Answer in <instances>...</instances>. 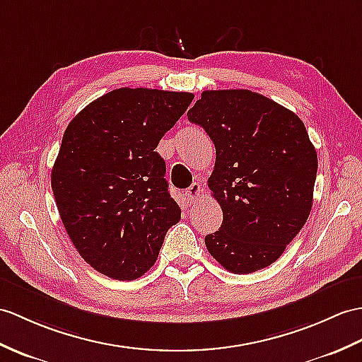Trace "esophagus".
<instances>
[{"instance_id":"1","label":"esophagus","mask_w":362,"mask_h":362,"mask_svg":"<svg viewBox=\"0 0 362 362\" xmlns=\"http://www.w3.org/2000/svg\"><path fill=\"white\" fill-rule=\"evenodd\" d=\"M200 192H202V185L200 183H192L191 187L185 191V199L189 205H194L196 202L200 199Z\"/></svg>"}]
</instances>
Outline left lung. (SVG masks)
Returning <instances> with one entry per match:
<instances>
[{
    "label": "left lung",
    "mask_w": 362,
    "mask_h": 362,
    "mask_svg": "<svg viewBox=\"0 0 362 362\" xmlns=\"http://www.w3.org/2000/svg\"><path fill=\"white\" fill-rule=\"evenodd\" d=\"M188 119L216 146L208 187L223 221L205 236L209 255L236 274L272 265L312 211L317 156L304 123L247 89L202 92Z\"/></svg>",
    "instance_id": "1"
}]
</instances>
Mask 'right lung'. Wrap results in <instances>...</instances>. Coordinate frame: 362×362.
Returning <instances> with one entry per match:
<instances>
[{"mask_svg":"<svg viewBox=\"0 0 362 362\" xmlns=\"http://www.w3.org/2000/svg\"><path fill=\"white\" fill-rule=\"evenodd\" d=\"M189 92L114 89L67 124L50 183L80 256L102 274L132 281L156 264L180 221L154 151L191 105Z\"/></svg>","mask_w":362,"mask_h":362,"instance_id":"obj_1","label":"right lung"}]
</instances>
